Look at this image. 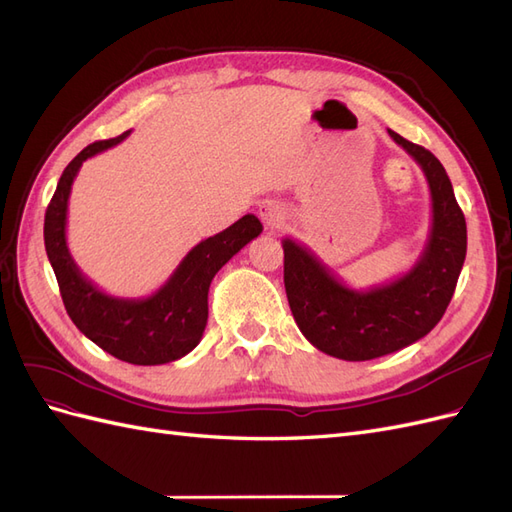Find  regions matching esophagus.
I'll return each mask as SVG.
<instances>
[{
  "instance_id": "1",
  "label": "esophagus",
  "mask_w": 512,
  "mask_h": 512,
  "mask_svg": "<svg viewBox=\"0 0 512 512\" xmlns=\"http://www.w3.org/2000/svg\"><path fill=\"white\" fill-rule=\"evenodd\" d=\"M258 215L262 224L271 230H277L286 224V209L284 205L277 203V200H265V203L258 207Z\"/></svg>"
}]
</instances>
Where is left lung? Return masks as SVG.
<instances>
[{
	"label": "left lung",
	"instance_id": "left-lung-1",
	"mask_svg": "<svg viewBox=\"0 0 512 512\" xmlns=\"http://www.w3.org/2000/svg\"><path fill=\"white\" fill-rule=\"evenodd\" d=\"M421 166L431 194L425 250L410 271L367 290L346 286L305 245L284 239V286L294 322L320 352L344 361H371L425 337L440 318L466 260V218L444 166L421 145L389 130Z\"/></svg>",
	"mask_w": 512,
	"mask_h": 512
}]
</instances>
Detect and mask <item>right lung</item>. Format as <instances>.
I'll return each mask as SVG.
<instances>
[{"label":"right lung","instance_id":"right-lung-1","mask_svg":"<svg viewBox=\"0 0 512 512\" xmlns=\"http://www.w3.org/2000/svg\"><path fill=\"white\" fill-rule=\"evenodd\" d=\"M130 132L87 145L59 177L44 215V247L66 312L85 337L115 359L132 365H164L192 352L207 327L209 286L226 262L256 239L262 224L247 213L226 230L194 245L151 297L121 299L102 292L76 267L68 250L66 222L72 183L83 162L115 147Z\"/></svg>","mask_w":512,"mask_h":512}]
</instances>
